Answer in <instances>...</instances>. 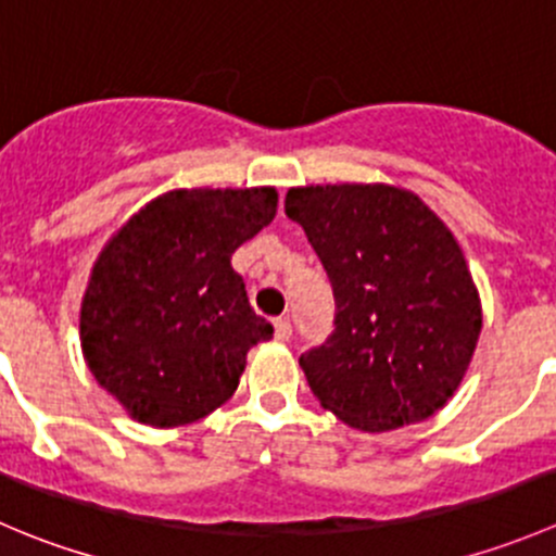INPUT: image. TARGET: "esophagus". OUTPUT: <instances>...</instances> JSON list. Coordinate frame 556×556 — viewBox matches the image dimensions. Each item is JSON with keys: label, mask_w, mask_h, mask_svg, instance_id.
<instances>
[{"label": "esophagus", "mask_w": 556, "mask_h": 556, "mask_svg": "<svg viewBox=\"0 0 556 556\" xmlns=\"http://www.w3.org/2000/svg\"><path fill=\"white\" fill-rule=\"evenodd\" d=\"M274 333H277V339L288 342V339L293 337V326H290L288 320H282V317H279V320H274Z\"/></svg>", "instance_id": "obj_1"}]
</instances>
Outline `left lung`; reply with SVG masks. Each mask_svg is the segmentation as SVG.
Masks as SVG:
<instances>
[{
	"label": "left lung",
	"instance_id": "obj_1",
	"mask_svg": "<svg viewBox=\"0 0 556 556\" xmlns=\"http://www.w3.org/2000/svg\"><path fill=\"white\" fill-rule=\"evenodd\" d=\"M285 214L304 228L333 290V331L301 353L312 393L344 424L388 432L438 413L481 333L459 244L413 192L388 185L299 187Z\"/></svg>",
	"mask_w": 556,
	"mask_h": 556
}]
</instances>
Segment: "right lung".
<instances>
[{
  "label": "right lung",
  "instance_id": "add662e5",
  "mask_svg": "<svg viewBox=\"0 0 556 556\" xmlns=\"http://www.w3.org/2000/svg\"><path fill=\"white\" fill-rule=\"evenodd\" d=\"M277 214V192L179 190L135 214L97 257L80 304L94 380L149 427L192 424L239 386L274 333L230 255Z\"/></svg>",
  "mask_w": 556,
  "mask_h": 556
}]
</instances>
